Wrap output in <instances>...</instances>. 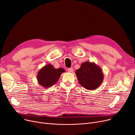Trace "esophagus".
Wrapping results in <instances>:
<instances>
[{"mask_svg": "<svg viewBox=\"0 0 135 135\" xmlns=\"http://www.w3.org/2000/svg\"><path fill=\"white\" fill-rule=\"evenodd\" d=\"M68 71L69 73H73V71H74V70L72 68H68Z\"/></svg>", "mask_w": 135, "mask_h": 135, "instance_id": "obj_1", "label": "esophagus"}]
</instances>
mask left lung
<instances>
[{
    "label": "left lung",
    "instance_id": "obj_1",
    "mask_svg": "<svg viewBox=\"0 0 135 135\" xmlns=\"http://www.w3.org/2000/svg\"><path fill=\"white\" fill-rule=\"evenodd\" d=\"M75 74L81 85L87 90L97 89L102 84L104 75L101 67L94 62H85Z\"/></svg>",
    "mask_w": 135,
    "mask_h": 135
}]
</instances>
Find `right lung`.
<instances>
[{"instance_id": "add662e5", "label": "right lung", "mask_w": 135, "mask_h": 135, "mask_svg": "<svg viewBox=\"0 0 135 135\" xmlns=\"http://www.w3.org/2000/svg\"><path fill=\"white\" fill-rule=\"evenodd\" d=\"M65 70L62 68H55L53 65L48 64L41 68L37 73V79L38 84L44 88H48L59 80L62 73Z\"/></svg>"}]
</instances>
